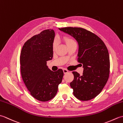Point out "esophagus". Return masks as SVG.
I'll list each match as a JSON object with an SVG mask.
<instances>
[{"label": "esophagus", "mask_w": 123, "mask_h": 123, "mask_svg": "<svg viewBox=\"0 0 123 123\" xmlns=\"http://www.w3.org/2000/svg\"><path fill=\"white\" fill-rule=\"evenodd\" d=\"M63 71V72H64V74H67V73H68V72H69L68 70L66 69H64Z\"/></svg>", "instance_id": "esophagus-1"}]
</instances>
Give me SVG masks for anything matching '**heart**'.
<instances>
[{
  "label": "heart",
  "instance_id": "b5f03b06",
  "mask_svg": "<svg viewBox=\"0 0 123 123\" xmlns=\"http://www.w3.org/2000/svg\"><path fill=\"white\" fill-rule=\"evenodd\" d=\"M64 40H65V42H66L68 46L71 45H74V44H76L75 41L74 40V39L71 37H65ZM57 44H58V43H57V40L56 39H54L53 42V43H52V49H53V51H55L56 49L57 46Z\"/></svg>",
  "mask_w": 123,
  "mask_h": 123
}]
</instances>
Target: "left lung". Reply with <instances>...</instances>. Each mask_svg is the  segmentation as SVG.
I'll return each mask as SVG.
<instances>
[{
  "label": "left lung",
  "instance_id": "obj_1",
  "mask_svg": "<svg viewBox=\"0 0 123 123\" xmlns=\"http://www.w3.org/2000/svg\"><path fill=\"white\" fill-rule=\"evenodd\" d=\"M59 29L74 37L79 45L78 62L83 64V72L82 75L72 72L74 79L70 86L73 93L80 100H91L100 93L108 79L110 60L107 48L97 35L85 28Z\"/></svg>",
  "mask_w": 123,
  "mask_h": 123
}]
</instances>
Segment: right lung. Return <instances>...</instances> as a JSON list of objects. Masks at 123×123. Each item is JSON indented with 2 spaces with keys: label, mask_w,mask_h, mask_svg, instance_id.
I'll return each mask as SVG.
<instances>
[{
  "label": "right lung",
  "mask_w": 123,
  "mask_h": 123,
  "mask_svg": "<svg viewBox=\"0 0 123 123\" xmlns=\"http://www.w3.org/2000/svg\"><path fill=\"white\" fill-rule=\"evenodd\" d=\"M54 36L53 30L42 31L26 42L20 53L23 81L31 95L41 101H48L54 97L63 77L62 69L52 71L46 65L47 61L53 57Z\"/></svg>",
  "instance_id": "right-lung-1"
}]
</instances>
